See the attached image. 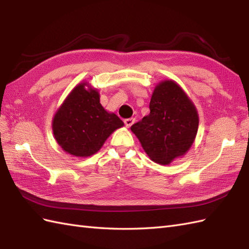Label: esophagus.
<instances>
[{
	"mask_svg": "<svg viewBox=\"0 0 249 249\" xmlns=\"http://www.w3.org/2000/svg\"><path fill=\"white\" fill-rule=\"evenodd\" d=\"M134 122H135V119H133V118L126 119V120H124V124H125L126 127H130V126L134 124Z\"/></svg>",
	"mask_w": 249,
	"mask_h": 249,
	"instance_id": "1",
	"label": "esophagus"
}]
</instances>
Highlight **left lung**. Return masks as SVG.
<instances>
[{
	"instance_id": "1",
	"label": "left lung",
	"mask_w": 249,
	"mask_h": 249,
	"mask_svg": "<svg viewBox=\"0 0 249 249\" xmlns=\"http://www.w3.org/2000/svg\"><path fill=\"white\" fill-rule=\"evenodd\" d=\"M197 109L173 80L158 83L152 94L150 113L130 129L153 161L169 165L186 154L198 131Z\"/></svg>"
}]
</instances>
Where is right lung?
<instances>
[{"instance_id": "obj_1", "label": "right lung", "mask_w": 249, "mask_h": 249, "mask_svg": "<svg viewBox=\"0 0 249 249\" xmlns=\"http://www.w3.org/2000/svg\"><path fill=\"white\" fill-rule=\"evenodd\" d=\"M123 125L118 115L106 111L100 105L97 89L83 82L73 88L57 109L52 130L66 153L88 157L98 152L108 137Z\"/></svg>"}]
</instances>
